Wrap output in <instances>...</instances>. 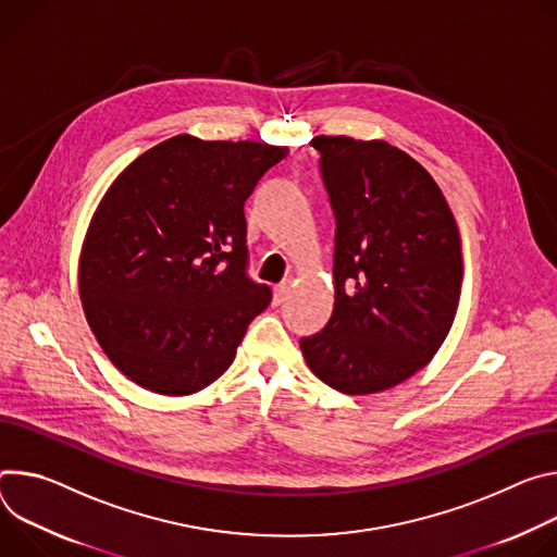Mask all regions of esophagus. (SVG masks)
Here are the masks:
<instances>
[{
  "instance_id": "34e87169",
  "label": "esophagus",
  "mask_w": 557,
  "mask_h": 557,
  "mask_svg": "<svg viewBox=\"0 0 557 557\" xmlns=\"http://www.w3.org/2000/svg\"><path fill=\"white\" fill-rule=\"evenodd\" d=\"M287 292H289V281L278 283V285L274 287V300H276V302H283L285 296H287Z\"/></svg>"
}]
</instances>
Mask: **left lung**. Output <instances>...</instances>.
<instances>
[{"mask_svg": "<svg viewBox=\"0 0 557 557\" xmlns=\"http://www.w3.org/2000/svg\"><path fill=\"white\" fill-rule=\"evenodd\" d=\"M336 219L334 312L300 338L307 367L349 394L389 389L447 338L462 287L456 219L438 183L387 141L314 137Z\"/></svg>", "mask_w": 557, "mask_h": 557, "instance_id": "1", "label": "left lung"}]
</instances>
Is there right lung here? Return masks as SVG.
<instances>
[{"mask_svg": "<svg viewBox=\"0 0 557 557\" xmlns=\"http://www.w3.org/2000/svg\"><path fill=\"white\" fill-rule=\"evenodd\" d=\"M287 148L172 137L123 170L79 259L84 312L121 374L195 394L236 356L272 289L247 276L243 206Z\"/></svg>", "mask_w": 557, "mask_h": 557, "instance_id": "obj_1", "label": "right lung"}]
</instances>
